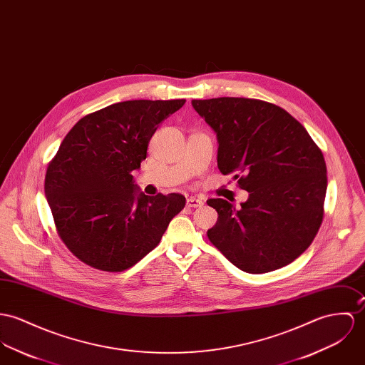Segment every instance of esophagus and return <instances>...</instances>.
I'll return each instance as SVG.
<instances>
[{
  "instance_id": "1",
  "label": "esophagus",
  "mask_w": 365,
  "mask_h": 365,
  "mask_svg": "<svg viewBox=\"0 0 365 365\" xmlns=\"http://www.w3.org/2000/svg\"><path fill=\"white\" fill-rule=\"evenodd\" d=\"M187 206L188 207H200V206H203V200L191 197V198L187 199Z\"/></svg>"
}]
</instances>
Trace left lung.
I'll return each mask as SVG.
<instances>
[{
	"label": "left lung",
	"instance_id": "1",
	"mask_svg": "<svg viewBox=\"0 0 365 365\" xmlns=\"http://www.w3.org/2000/svg\"><path fill=\"white\" fill-rule=\"evenodd\" d=\"M216 133L217 167L250 192L240 209L209 199L216 225L210 242L247 273L292 264L311 245L324 219L327 163L309 133L282 107L264 100H192Z\"/></svg>",
	"mask_w": 365,
	"mask_h": 365
}]
</instances>
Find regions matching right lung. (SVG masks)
Listing matches in <instances>:
<instances>
[{
    "instance_id": "obj_1",
    "label": "right lung",
    "mask_w": 365,
    "mask_h": 365,
    "mask_svg": "<svg viewBox=\"0 0 365 365\" xmlns=\"http://www.w3.org/2000/svg\"><path fill=\"white\" fill-rule=\"evenodd\" d=\"M185 100H128L81 118L48 163L44 194L66 248L104 272L135 265L185 206L181 194L138 192L133 170L152 135Z\"/></svg>"
}]
</instances>
